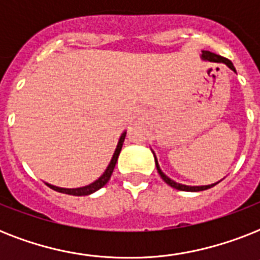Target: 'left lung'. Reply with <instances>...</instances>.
Here are the masks:
<instances>
[{
    "label": "left lung",
    "mask_w": 260,
    "mask_h": 260,
    "mask_svg": "<svg viewBox=\"0 0 260 260\" xmlns=\"http://www.w3.org/2000/svg\"><path fill=\"white\" fill-rule=\"evenodd\" d=\"M201 56H202V59H205V60H210V62L224 63V64H226V66L230 67L231 70H234L235 73H236L234 64H232V62H231L230 59L222 58V56H220V55L213 54V52H210V51H202ZM155 165H156V169H158L159 175L162 177L163 181L166 182L167 185H170L171 187H174V189L182 190V191H202V190L210 189V187H213L214 185H217V183H218V182H217V183H213V185H208V186H186V185H182V183H177V182L173 181V179H170V178L167 177V175H165V174L162 173V170L159 169V165H158V160H156V158H155Z\"/></svg>",
    "instance_id": "obj_1"
}]
</instances>
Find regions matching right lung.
I'll list each match as a JSON object with an SVG mask.
<instances>
[{
    "label": "right lung",
    "instance_id": "add662e5",
    "mask_svg": "<svg viewBox=\"0 0 260 260\" xmlns=\"http://www.w3.org/2000/svg\"><path fill=\"white\" fill-rule=\"evenodd\" d=\"M125 136L126 132H124V134L121 135V138H120V142H118L117 148L114 151V155L113 158H112V160H110L109 166H108V169L105 170V173L102 174L101 177L98 178L95 182H93V183H90V185L87 186H83V187H78V189H63V187H56V186L48 185V183H47L48 187H51V189L55 190V191H59V193H66L70 194V196H87V194H91L94 193V191H97L98 189H101L102 186H105L106 183H108V181L110 179V175H112V173H113L114 170V166H116V162H117V158L118 155H120V151H121L122 148V143H124Z\"/></svg>",
    "mask_w": 260,
    "mask_h": 260
}]
</instances>
